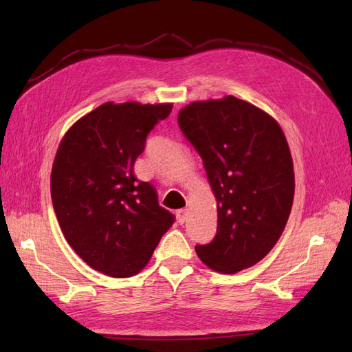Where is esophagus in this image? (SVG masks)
Returning <instances> with one entry per match:
<instances>
[{
  "instance_id": "1",
  "label": "esophagus",
  "mask_w": 352,
  "mask_h": 352,
  "mask_svg": "<svg viewBox=\"0 0 352 352\" xmlns=\"http://www.w3.org/2000/svg\"><path fill=\"white\" fill-rule=\"evenodd\" d=\"M176 217H177V221L180 223V225H184V223L186 221V217H188V211L186 208H180L176 211Z\"/></svg>"
}]
</instances>
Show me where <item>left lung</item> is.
Wrapping results in <instances>:
<instances>
[{"label": "left lung", "mask_w": 352, "mask_h": 352, "mask_svg": "<svg viewBox=\"0 0 352 352\" xmlns=\"http://www.w3.org/2000/svg\"><path fill=\"white\" fill-rule=\"evenodd\" d=\"M177 122L217 201V233L197 245L199 260L223 274L252 267L279 241L294 202V163L282 127L233 95L190 102Z\"/></svg>", "instance_id": "left-lung-1"}]
</instances>
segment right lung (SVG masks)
Here are the masks:
<instances>
[{"label":"right lung","instance_id":"1","mask_svg":"<svg viewBox=\"0 0 352 352\" xmlns=\"http://www.w3.org/2000/svg\"><path fill=\"white\" fill-rule=\"evenodd\" d=\"M172 102H104L63 136L51 170V198L67 243L94 270L111 278L140 273L175 217L133 166L146 135Z\"/></svg>","mask_w":352,"mask_h":352}]
</instances>
